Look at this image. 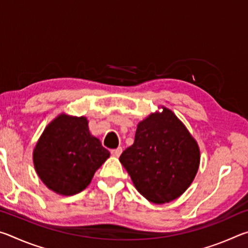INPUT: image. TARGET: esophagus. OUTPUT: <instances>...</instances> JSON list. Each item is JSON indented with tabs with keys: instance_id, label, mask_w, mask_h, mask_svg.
Segmentation results:
<instances>
[{
	"instance_id": "obj_1",
	"label": "esophagus",
	"mask_w": 248,
	"mask_h": 248,
	"mask_svg": "<svg viewBox=\"0 0 248 248\" xmlns=\"http://www.w3.org/2000/svg\"><path fill=\"white\" fill-rule=\"evenodd\" d=\"M121 152H123V148H121V146H119V148H117V149H114V150L110 151L111 155H112V156H115V157H119Z\"/></svg>"
}]
</instances>
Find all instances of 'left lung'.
I'll return each mask as SVG.
<instances>
[{
  "label": "left lung",
  "mask_w": 248,
  "mask_h": 248,
  "mask_svg": "<svg viewBox=\"0 0 248 248\" xmlns=\"http://www.w3.org/2000/svg\"><path fill=\"white\" fill-rule=\"evenodd\" d=\"M119 161L137 190L154 203L174 200L190 186L200 152L197 142L170 109L150 115L138 124L134 142Z\"/></svg>",
  "instance_id": "left-lung-1"
}]
</instances>
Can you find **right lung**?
<instances>
[{
  "mask_svg": "<svg viewBox=\"0 0 248 248\" xmlns=\"http://www.w3.org/2000/svg\"><path fill=\"white\" fill-rule=\"evenodd\" d=\"M87 124L85 117L60 115L37 142L33 151L36 171L57 194L72 196L85 189L110 155L90 133Z\"/></svg>",
  "mask_w": 248,
  "mask_h": 248,
  "instance_id": "add662e5",
  "label": "right lung"
}]
</instances>
